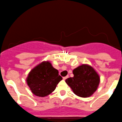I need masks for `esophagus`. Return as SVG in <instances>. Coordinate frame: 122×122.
<instances>
[{
	"label": "esophagus",
	"mask_w": 122,
	"mask_h": 122,
	"mask_svg": "<svg viewBox=\"0 0 122 122\" xmlns=\"http://www.w3.org/2000/svg\"><path fill=\"white\" fill-rule=\"evenodd\" d=\"M68 78V75H67V76H64V77H63V79L64 80H65L66 79H67V78Z\"/></svg>",
	"instance_id": "obj_1"
}]
</instances>
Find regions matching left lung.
I'll use <instances>...</instances> for the list:
<instances>
[{
    "mask_svg": "<svg viewBox=\"0 0 122 122\" xmlns=\"http://www.w3.org/2000/svg\"><path fill=\"white\" fill-rule=\"evenodd\" d=\"M74 76L66 83L76 95L82 98L90 97L97 90L100 78L95 69L88 65H82L73 70Z\"/></svg>",
    "mask_w": 122,
    "mask_h": 122,
    "instance_id": "left-lung-1",
    "label": "left lung"
}]
</instances>
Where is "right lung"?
Instances as JSON below:
<instances>
[{
  "instance_id": "right-lung-1",
  "label": "right lung",
  "mask_w": 122,
  "mask_h": 122,
  "mask_svg": "<svg viewBox=\"0 0 122 122\" xmlns=\"http://www.w3.org/2000/svg\"><path fill=\"white\" fill-rule=\"evenodd\" d=\"M62 80L59 71L50 62H42L32 69L27 77V85L36 96L44 97L55 90Z\"/></svg>"
}]
</instances>
